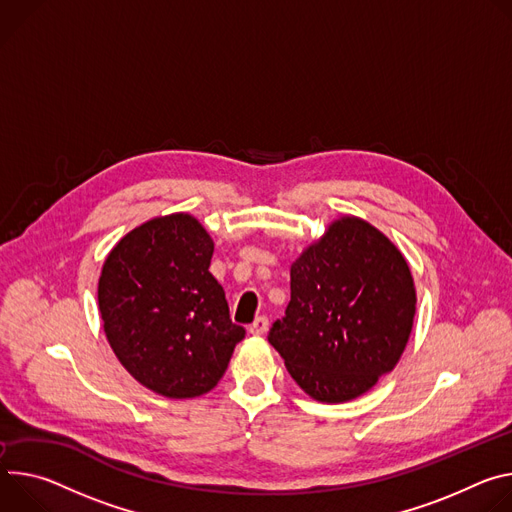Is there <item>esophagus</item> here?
Segmentation results:
<instances>
[{
	"label": "esophagus",
	"instance_id": "obj_1",
	"mask_svg": "<svg viewBox=\"0 0 512 512\" xmlns=\"http://www.w3.org/2000/svg\"><path fill=\"white\" fill-rule=\"evenodd\" d=\"M266 329H268V319H266L264 315L256 317V319H254V323L248 327V331H250L252 335H264V333H266Z\"/></svg>",
	"mask_w": 512,
	"mask_h": 512
}]
</instances>
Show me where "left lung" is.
<instances>
[{"mask_svg": "<svg viewBox=\"0 0 512 512\" xmlns=\"http://www.w3.org/2000/svg\"><path fill=\"white\" fill-rule=\"evenodd\" d=\"M405 256L370 223L335 219L291 266V301L268 342L315 401L346 403L401 360L415 317Z\"/></svg>", "mask_w": 512, "mask_h": 512, "instance_id": "obj_1", "label": "left lung"}]
</instances>
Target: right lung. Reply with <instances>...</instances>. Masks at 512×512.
Listing matches in <instances>:
<instances>
[{"label":"right lung","mask_w":512,"mask_h":512,"mask_svg":"<svg viewBox=\"0 0 512 512\" xmlns=\"http://www.w3.org/2000/svg\"><path fill=\"white\" fill-rule=\"evenodd\" d=\"M211 256L205 227L173 213L126 234L101 268L97 301L113 354L168 399L209 392L246 335L209 272Z\"/></svg>","instance_id":"add662e5"}]
</instances>
